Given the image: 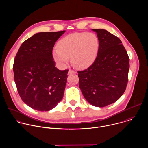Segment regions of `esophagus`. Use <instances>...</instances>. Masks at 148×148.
Listing matches in <instances>:
<instances>
[{
  "instance_id": "esophagus-1",
  "label": "esophagus",
  "mask_w": 148,
  "mask_h": 148,
  "mask_svg": "<svg viewBox=\"0 0 148 148\" xmlns=\"http://www.w3.org/2000/svg\"><path fill=\"white\" fill-rule=\"evenodd\" d=\"M75 73H76V72L75 71H73V70H72V69H69L68 72V75L75 74Z\"/></svg>"
}]
</instances>
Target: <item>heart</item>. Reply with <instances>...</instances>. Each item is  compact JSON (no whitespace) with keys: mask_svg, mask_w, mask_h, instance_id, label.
<instances>
[{"mask_svg":"<svg viewBox=\"0 0 148 148\" xmlns=\"http://www.w3.org/2000/svg\"><path fill=\"white\" fill-rule=\"evenodd\" d=\"M99 49L97 36L91 32H75L69 34L58 42V47L53 49L55 62L61 65L68 63L69 58L74 67L84 69L95 62Z\"/></svg>","mask_w":148,"mask_h":148,"instance_id":"1","label":"heart"}]
</instances>
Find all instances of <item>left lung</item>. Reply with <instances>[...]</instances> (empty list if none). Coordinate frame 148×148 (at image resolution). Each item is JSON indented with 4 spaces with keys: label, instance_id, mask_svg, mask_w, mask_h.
Instances as JSON below:
<instances>
[{
    "label": "left lung",
    "instance_id": "obj_1",
    "mask_svg": "<svg viewBox=\"0 0 148 148\" xmlns=\"http://www.w3.org/2000/svg\"><path fill=\"white\" fill-rule=\"evenodd\" d=\"M99 40L97 58L88 68L78 72L79 87L91 105L104 107L124 93L128 80L129 58L120 39L104 29H93Z\"/></svg>",
    "mask_w": 148,
    "mask_h": 148
}]
</instances>
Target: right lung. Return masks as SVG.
Listing matches in <instances>:
<instances>
[{"label": "right lung", "instance_id": "right-lung-1", "mask_svg": "<svg viewBox=\"0 0 148 148\" xmlns=\"http://www.w3.org/2000/svg\"><path fill=\"white\" fill-rule=\"evenodd\" d=\"M65 32L35 34L22 43L15 56L13 71L18 93L34 109L49 111L63 97L68 70L55 66L52 53Z\"/></svg>", "mask_w": 148, "mask_h": 148}]
</instances>
